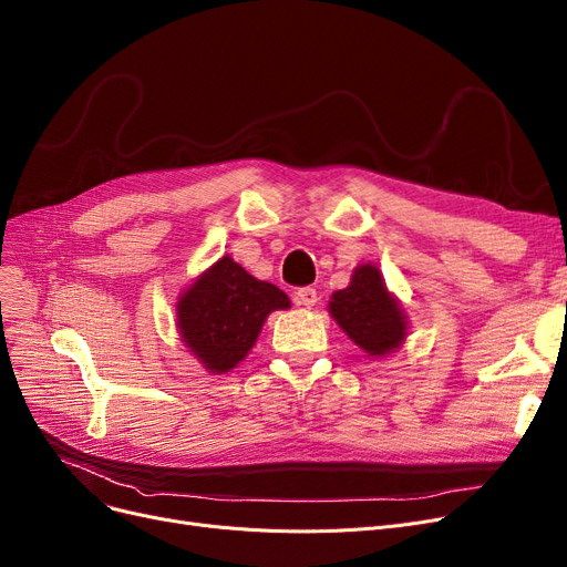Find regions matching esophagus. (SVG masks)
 Returning <instances> with one entry per match:
<instances>
[{
    "mask_svg": "<svg viewBox=\"0 0 567 567\" xmlns=\"http://www.w3.org/2000/svg\"><path fill=\"white\" fill-rule=\"evenodd\" d=\"M293 301H297V306L312 308L317 303V291L312 287H301L297 289V293H293Z\"/></svg>",
    "mask_w": 567,
    "mask_h": 567,
    "instance_id": "1",
    "label": "esophagus"
}]
</instances>
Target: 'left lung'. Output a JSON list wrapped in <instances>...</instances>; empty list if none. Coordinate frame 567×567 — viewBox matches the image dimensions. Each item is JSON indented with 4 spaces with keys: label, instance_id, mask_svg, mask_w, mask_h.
Segmentation results:
<instances>
[{
    "label": "left lung",
    "instance_id": "left-lung-1",
    "mask_svg": "<svg viewBox=\"0 0 567 567\" xmlns=\"http://www.w3.org/2000/svg\"><path fill=\"white\" fill-rule=\"evenodd\" d=\"M329 312L368 357L391 354L408 336V317L373 264L354 268L350 285L333 291Z\"/></svg>",
    "mask_w": 567,
    "mask_h": 567
}]
</instances>
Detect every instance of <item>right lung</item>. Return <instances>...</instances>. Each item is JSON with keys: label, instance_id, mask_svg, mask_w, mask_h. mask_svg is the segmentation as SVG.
Returning a JSON list of instances; mask_svg holds the SVG:
<instances>
[{"label": "right lung", "instance_id": "obj_1", "mask_svg": "<svg viewBox=\"0 0 567 567\" xmlns=\"http://www.w3.org/2000/svg\"><path fill=\"white\" fill-rule=\"evenodd\" d=\"M289 306L282 289L252 278L227 255L183 291L178 331L208 373H229L252 350L266 317Z\"/></svg>", "mask_w": 567, "mask_h": 567}]
</instances>
